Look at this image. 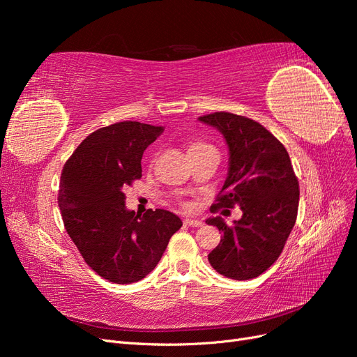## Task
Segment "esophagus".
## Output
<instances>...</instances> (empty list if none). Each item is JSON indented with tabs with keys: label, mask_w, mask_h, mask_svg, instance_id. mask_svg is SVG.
Here are the masks:
<instances>
[{
	"label": "esophagus",
	"mask_w": 357,
	"mask_h": 357,
	"mask_svg": "<svg viewBox=\"0 0 357 357\" xmlns=\"http://www.w3.org/2000/svg\"><path fill=\"white\" fill-rule=\"evenodd\" d=\"M185 225L192 226V228H199V226H202V222L198 219H185Z\"/></svg>",
	"instance_id": "1"
}]
</instances>
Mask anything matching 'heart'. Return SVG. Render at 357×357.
Masks as SVG:
<instances>
[{
  "label": "heart",
  "instance_id": "obj_1",
  "mask_svg": "<svg viewBox=\"0 0 357 357\" xmlns=\"http://www.w3.org/2000/svg\"><path fill=\"white\" fill-rule=\"evenodd\" d=\"M207 147H211V146H208L207 143H202V142H192V143L188 146V152H189V155H192V153L199 152V150L207 149ZM185 207H189V204L185 202Z\"/></svg>",
  "mask_w": 357,
  "mask_h": 357
}]
</instances>
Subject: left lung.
I'll return each mask as SVG.
<instances>
[{
	"label": "left lung",
	"mask_w": 357,
	"mask_h": 357,
	"mask_svg": "<svg viewBox=\"0 0 357 357\" xmlns=\"http://www.w3.org/2000/svg\"><path fill=\"white\" fill-rule=\"evenodd\" d=\"M199 121L220 131L229 149L228 177L210 210L238 205L243 211L232 225L219 215L207 219L223 234L208 262L228 278H255L277 261L294 229L298 178L284 146L261 123L226 112L201 116Z\"/></svg>",
	"instance_id": "1"
}]
</instances>
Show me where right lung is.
<instances>
[{"instance_id":"obj_1","label":"right lung","mask_w":357,"mask_h":357,"mask_svg":"<svg viewBox=\"0 0 357 357\" xmlns=\"http://www.w3.org/2000/svg\"><path fill=\"white\" fill-rule=\"evenodd\" d=\"M162 126L119 122L86 137L62 168L58 204L63 226L84 262L117 284L152 273L183 222L167 210L138 215L125 207V188L142 178L144 150Z\"/></svg>"}]
</instances>
